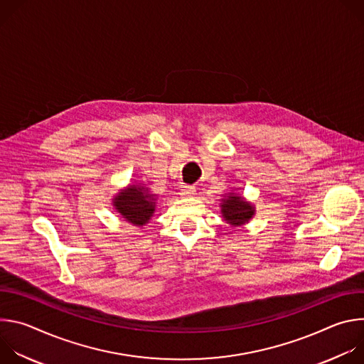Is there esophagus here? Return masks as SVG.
Instances as JSON below:
<instances>
[{
	"mask_svg": "<svg viewBox=\"0 0 364 364\" xmlns=\"http://www.w3.org/2000/svg\"><path fill=\"white\" fill-rule=\"evenodd\" d=\"M183 197H193L196 194V188L193 186H183L181 187V193Z\"/></svg>",
	"mask_w": 364,
	"mask_h": 364,
	"instance_id": "esophagus-1",
	"label": "esophagus"
}]
</instances>
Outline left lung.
Listing matches in <instances>:
<instances>
[{
  "label": "left lung",
  "instance_id": "left-lung-1",
  "mask_svg": "<svg viewBox=\"0 0 364 364\" xmlns=\"http://www.w3.org/2000/svg\"><path fill=\"white\" fill-rule=\"evenodd\" d=\"M220 207L223 219L235 228L247 223L255 215L253 204L236 193H229L225 196V198H222Z\"/></svg>",
  "mask_w": 364,
  "mask_h": 364
}]
</instances>
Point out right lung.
<instances>
[{
	"label": "right lung",
	"instance_id": "obj_1",
	"mask_svg": "<svg viewBox=\"0 0 364 364\" xmlns=\"http://www.w3.org/2000/svg\"><path fill=\"white\" fill-rule=\"evenodd\" d=\"M115 210L134 226H144L155 212V194H151L144 184L128 186L114 198Z\"/></svg>",
	"mask_w": 364,
	"mask_h": 364
}]
</instances>
